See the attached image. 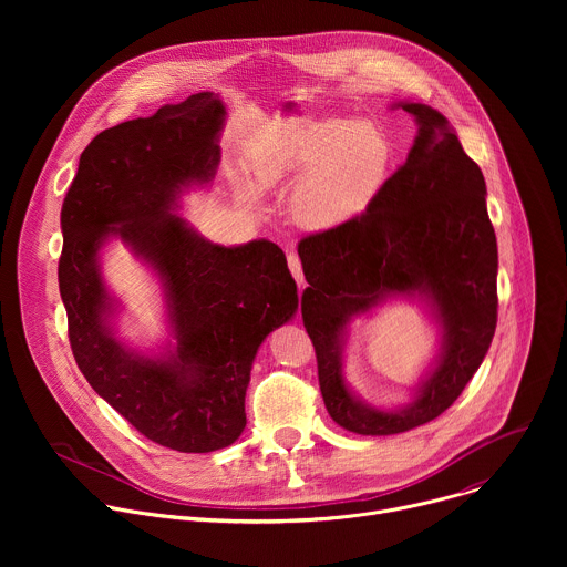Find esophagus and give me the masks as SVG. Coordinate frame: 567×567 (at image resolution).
<instances>
[{
	"instance_id": "34e87169",
	"label": "esophagus",
	"mask_w": 567,
	"mask_h": 567,
	"mask_svg": "<svg viewBox=\"0 0 567 567\" xmlns=\"http://www.w3.org/2000/svg\"><path fill=\"white\" fill-rule=\"evenodd\" d=\"M287 265H289V271H291L293 280L298 282V287H305V274H302L300 258H298L296 254H289V256H287Z\"/></svg>"
}]
</instances>
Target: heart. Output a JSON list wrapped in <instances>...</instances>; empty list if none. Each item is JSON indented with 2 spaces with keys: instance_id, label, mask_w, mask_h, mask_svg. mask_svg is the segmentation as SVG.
Here are the masks:
<instances>
[{
  "instance_id": "obj_1",
  "label": "heart",
  "mask_w": 567,
  "mask_h": 567,
  "mask_svg": "<svg viewBox=\"0 0 567 567\" xmlns=\"http://www.w3.org/2000/svg\"><path fill=\"white\" fill-rule=\"evenodd\" d=\"M392 147L372 121L305 118L271 134L254 161L260 188L300 179L291 210L311 228H330L363 213L379 195ZM249 202H258L254 186H239Z\"/></svg>"
}]
</instances>
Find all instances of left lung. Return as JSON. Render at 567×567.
Instances as JSON below:
<instances>
[{"label":"left lung","instance_id":"8db88e82","mask_svg":"<svg viewBox=\"0 0 567 567\" xmlns=\"http://www.w3.org/2000/svg\"><path fill=\"white\" fill-rule=\"evenodd\" d=\"M396 107L420 125L409 158L361 215L298 241L320 394L330 417L359 435L406 433L440 417L480 368L498 320V247L482 171L437 110ZM396 292L432 300L443 352L406 410L377 412L344 385L340 352L349 318Z\"/></svg>","mask_w":567,"mask_h":567}]
</instances>
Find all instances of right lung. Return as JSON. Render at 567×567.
Here are the masks:
<instances>
[{
    "mask_svg": "<svg viewBox=\"0 0 567 567\" xmlns=\"http://www.w3.org/2000/svg\"><path fill=\"white\" fill-rule=\"evenodd\" d=\"M224 114L202 92L101 132L80 154L60 213L58 282L73 359L143 437L179 453H210L241 435L256 352L298 309L278 245L219 247L173 215L184 186L213 179ZM110 234L162 276L178 339L171 360H143L111 334L97 267Z\"/></svg>",
    "mask_w": 567,
    "mask_h": 567,
    "instance_id": "add662e5",
    "label": "right lung"
}]
</instances>
